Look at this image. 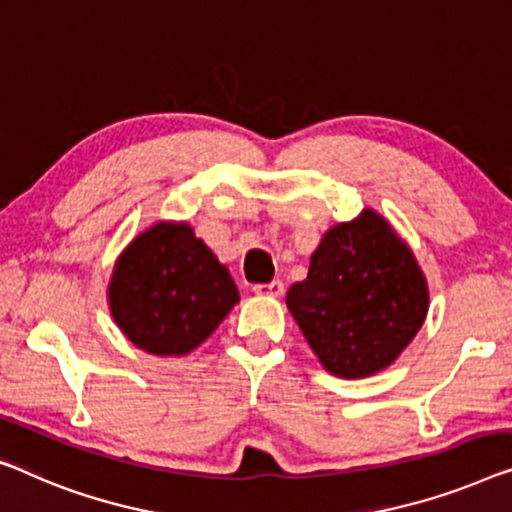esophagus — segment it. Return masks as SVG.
<instances>
[{"label":"esophagus","mask_w":512,"mask_h":512,"mask_svg":"<svg viewBox=\"0 0 512 512\" xmlns=\"http://www.w3.org/2000/svg\"><path fill=\"white\" fill-rule=\"evenodd\" d=\"M253 292L259 296H273V299H278L285 292V285H282V280H271L266 285H255Z\"/></svg>","instance_id":"obj_1"}]
</instances>
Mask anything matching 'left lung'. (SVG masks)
<instances>
[{"label": "left lung", "instance_id": "8db88e82", "mask_svg": "<svg viewBox=\"0 0 512 512\" xmlns=\"http://www.w3.org/2000/svg\"><path fill=\"white\" fill-rule=\"evenodd\" d=\"M430 305L411 248L377 211L322 236L287 308L319 363L335 377L361 379L384 370L421 331Z\"/></svg>", "mask_w": 512, "mask_h": 512}]
</instances>
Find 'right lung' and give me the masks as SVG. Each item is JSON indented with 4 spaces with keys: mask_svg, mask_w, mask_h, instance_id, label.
<instances>
[{
    "mask_svg": "<svg viewBox=\"0 0 512 512\" xmlns=\"http://www.w3.org/2000/svg\"><path fill=\"white\" fill-rule=\"evenodd\" d=\"M108 299L137 349L183 356L218 329L239 303V289L188 223H156L119 255Z\"/></svg>",
    "mask_w": 512,
    "mask_h": 512,
    "instance_id": "1",
    "label": "right lung"
}]
</instances>
